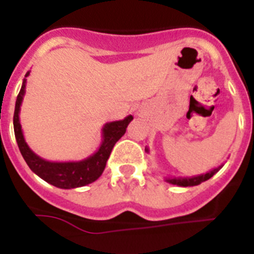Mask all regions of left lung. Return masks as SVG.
<instances>
[{
    "label": "left lung",
    "instance_id": "8db88e82",
    "mask_svg": "<svg viewBox=\"0 0 254 254\" xmlns=\"http://www.w3.org/2000/svg\"><path fill=\"white\" fill-rule=\"evenodd\" d=\"M145 151L149 152V149L145 147ZM224 164L219 165L217 168H214L212 170L207 173H203V174H199V176H193V177H172V178H165V181L170 185H174V186H179V187H192V186H198L201 185L202 182L207 181L210 179L211 177L216 174L221 168H223Z\"/></svg>",
    "mask_w": 254,
    "mask_h": 254
}]
</instances>
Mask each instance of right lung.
<instances>
[{"label": "right lung", "instance_id": "add662e5", "mask_svg": "<svg viewBox=\"0 0 254 254\" xmlns=\"http://www.w3.org/2000/svg\"><path fill=\"white\" fill-rule=\"evenodd\" d=\"M30 71H28L25 78L22 81L21 89L16 98L15 104V113H13V131L16 137L17 146L22 158L26 161L31 172L35 173L38 177L46 181L49 185L62 190H71V188L84 187L90 185L103 174L107 165V160L111 155L112 149L116 142L126 133V128L129 125L133 117L127 116L125 120L113 121L105 123L102 128V143L99 149L96 150L89 158L80 161H49L40 158L35 154L26 143L24 133H22L21 125H20V109L21 103L25 95L26 77Z\"/></svg>", "mask_w": 254, "mask_h": 254}]
</instances>
